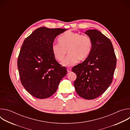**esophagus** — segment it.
I'll use <instances>...</instances> for the list:
<instances>
[{
	"mask_svg": "<svg viewBox=\"0 0 130 130\" xmlns=\"http://www.w3.org/2000/svg\"><path fill=\"white\" fill-rule=\"evenodd\" d=\"M67 70L68 72H70L71 71V68H67Z\"/></svg>",
	"mask_w": 130,
	"mask_h": 130,
	"instance_id": "1",
	"label": "esophagus"
}]
</instances>
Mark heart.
Returning <instances> with one entry per match:
<instances>
[{
  "label": "heart",
  "mask_w": 130,
  "mask_h": 130,
  "mask_svg": "<svg viewBox=\"0 0 130 130\" xmlns=\"http://www.w3.org/2000/svg\"><path fill=\"white\" fill-rule=\"evenodd\" d=\"M60 44H53L52 51L55 59L62 61L68 52V55L62 63L64 66H70L79 61L86 59L92 49V41L89 37L79 33L68 31L59 39Z\"/></svg>",
  "instance_id": "heart-1"
}]
</instances>
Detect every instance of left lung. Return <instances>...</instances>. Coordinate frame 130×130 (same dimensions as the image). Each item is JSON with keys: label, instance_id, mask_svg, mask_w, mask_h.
Masks as SVG:
<instances>
[{"label": "left lung", "instance_id": "obj_1", "mask_svg": "<svg viewBox=\"0 0 130 130\" xmlns=\"http://www.w3.org/2000/svg\"><path fill=\"white\" fill-rule=\"evenodd\" d=\"M84 33L92 41V49L88 57L72 71L77 75L74 82L77 93L91 100L101 95L112 83L116 58L112 42L101 32L89 29Z\"/></svg>", "mask_w": 130, "mask_h": 130}]
</instances>
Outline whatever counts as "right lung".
Returning <instances> with one entry per match:
<instances>
[{
    "mask_svg": "<svg viewBox=\"0 0 130 130\" xmlns=\"http://www.w3.org/2000/svg\"><path fill=\"white\" fill-rule=\"evenodd\" d=\"M66 29L41 27L25 40L17 61L21 83L34 97L45 99L57 91L66 76V67L55 60L52 46L56 37Z\"/></svg>",
    "mask_w": 130,
    "mask_h": 130,
    "instance_id": "obj_1",
    "label": "right lung"
}]
</instances>
